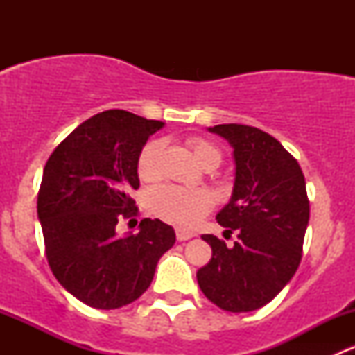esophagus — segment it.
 <instances>
[{"label":"esophagus","mask_w":355,"mask_h":355,"mask_svg":"<svg viewBox=\"0 0 355 355\" xmlns=\"http://www.w3.org/2000/svg\"><path fill=\"white\" fill-rule=\"evenodd\" d=\"M194 237V234L192 232H187V230H182V228H177V241L184 242V241H189V239Z\"/></svg>","instance_id":"34e87169"}]
</instances>
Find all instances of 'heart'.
Returning <instances> with one entry per match:
<instances>
[{
	"instance_id": "heart-1",
	"label": "heart",
	"mask_w": 355,
	"mask_h": 355,
	"mask_svg": "<svg viewBox=\"0 0 355 355\" xmlns=\"http://www.w3.org/2000/svg\"><path fill=\"white\" fill-rule=\"evenodd\" d=\"M192 153L200 166L206 170H214L221 163V151L213 144L200 137L189 139ZM163 144L161 141L146 142L137 157V173L141 180L153 182L159 177V156ZM214 199L206 189H189L178 185H157L149 191L148 206L153 214L161 220L180 228L194 227L202 216H206L213 207Z\"/></svg>"
}]
</instances>
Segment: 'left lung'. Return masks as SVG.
I'll use <instances>...</instances> for the list:
<instances>
[{
    "instance_id": "obj_1",
    "label": "left lung",
    "mask_w": 355,
    "mask_h": 355,
    "mask_svg": "<svg viewBox=\"0 0 355 355\" xmlns=\"http://www.w3.org/2000/svg\"><path fill=\"white\" fill-rule=\"evenodd\" d=\"M209 130L234 148V194L216 220L237 241L227 247L202 235L213 257L198 284L223 311L249 313L273 300L299 268L309 223L306 180L295 157L266 132L241 123Z\"/></svg>"
}]
</instances>
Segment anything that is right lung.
Segmentation results:
<instances>
[{
  "label": "right lung",
  "mask_w": 355,
  "mask_h": 355,
  "mask_svg": "<svg viewBox=\"0 0 355 355\" xmlns=\"http://www.w3.org/2000/svg\"><path fill=\"white\" fill-rule=\"evenodd\" d=\"M163 121L123 110L94 114L67 135L42 171L37 216L56 280L80 302L118 309L151 285L175 230L144 218L139 234L118 237L121 218L137 216V157Z\"/></svg>",
  "instance_id": "obj_1"
}]
</instances>
